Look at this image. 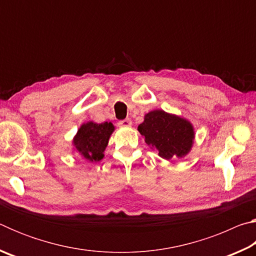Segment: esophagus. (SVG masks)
<instances>
[{"label":"esophagus","mask_w":256,"mask_h":256,"mask_svg":"<svg viewBox=\"0 0 256 256\" xmlns=\"http://www.w3.org/2000/svg\"><path fill=\"white\" fill-rule=\"evenodd\" d=\"M131 125H132V120L130 118H125V120H122L118 122V126H120V128H130Z\"/></svg>","instance_id":"34e87169"}]
</instances>
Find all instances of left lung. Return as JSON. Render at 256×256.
I'll return each instance as SVG.
<instances>
[{
	"instance_id": "left-lung-1",
	"label": "left lung",
	"mask_w": 256,
	"mask_h": 256,
	"mask_svg": "<svg viewBox=\"0 0 256 256\" xmlns=\"http://www.w3.org/2000/svg\"><path fill=\"white\" fill-rule=\"evenodd\" d=\"M138 131L144 136L146 144L166 160L185 157L192 149L196 138L190 120L162 110L146 114Z\"/></svg>"
}]
</instances>
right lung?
I'll use <instances>...</instances> for the list:
<instances>
[{"mask_svg": "<svg viewBox=\"0 0 256 256\" xmlns=\"http://www.w3.org/2000/svg\"><path fill=\"white\" fill-rule=\"evenodd\" d=\"M114 130L112 122L97 124L90 120L84 123L72 140L74 150L82 159L92 162H99L104 158V151Z\"/></svg>", "mask_w": 256, "mask_h": 256, "instance_id": "obj_1", "label": "right lung"}]
</instances>
